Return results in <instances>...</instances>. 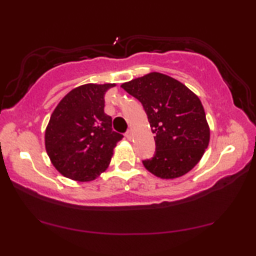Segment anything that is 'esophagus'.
<instances>
[{
  "label": "esophagus",
  "mask_w": 256,
  "mask_h": 256,
  "mask_svg": "<svg viewBox=\"0 0 256 256\" xmlns=\"http://www.w3.org/2000/svg\"><path fill=\"white\" fill-rule=\"evenodd\" d=\"M125 136H126L128 140H131V138H132V131H131V130H128V131L125 133Z\"/></svg>",
  "instance_id": "esophagus-1"
}]
</instances>
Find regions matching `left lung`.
<instances>
[{
	"label": "left lung",
	"mask_w": 256,
	"mask_h": 256,
	"mask_svg": "<svg viewBox=\"0 0 256 256\" xmlns=\"http://www.w3.org/2000/svg\"><path fill=\"white\" fill-rule=\"evenodd\" d=\"M120 86L142 104L154 133L156 152L142 162L146 170L160 178L172 180L194 168L210 141L204 108L196 94L158 72Z\"/></svg>",
	"instance_id": "8db88e82"
}]
</instances>
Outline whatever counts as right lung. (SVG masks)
<instances>
[{
	"instance_id": "1",
	"label": "right lung",
	"mask_w": 256,
	"mask_h": 256,
	"mask_svg": "<svg viewBox=\"0 0 256 256\" xmlns=\"http://www.w3.org/2000/svg\"><path fill=\"white\" fill-rule=\"evenodd\" d=\"M115 84H86L71 90L50 116L45 146L53 166L63 176L94 180L106 170L123 136L112 131L105 114V94Z\"/></svg>"
}]
</instances>
